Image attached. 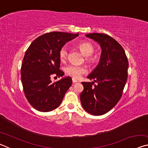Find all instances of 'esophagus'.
I'll return each mask as SVG.
<instances>
[{"label":"esophagus","instance_id":"esophagus-1","mask_svg":"<svg viewBox=\"0 0 148 148\" xmlns=\"http://www.w3.org/2000/svg\"><path fill=\"white\" fill-rule=\"evenodd\" d=\"M72 82H73L74 84L76 83V82H77V80L76 79H75V78H72Z\"/></svg>","mask_w":148,"mask_h":148}]
</instances>
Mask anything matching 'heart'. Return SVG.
<instances>
[{
  "label": "heart",
  "mask_w": 148,
  "mask_h": 148,
  "mask_svg": "<svg viewBox=\"0 0 148 148\" xmlns=\"http://www.w3.org/2000/svg\"><path fill=\"white\" fill-rule=\"evenodd\" d=\"M78 47L81 51L83 53L85 56L87 57V61L88 62H92L94 61V58L92 57H89L91 56L94 51V47L92 45L88 42H83L79 43ZM69 53L68 47L66 46H62L59 50V58L62 61H64L66 59ZM87 70L84 66H78L76 64H69L65 67V72L69 76L73 77L74 78H79L86 72Z\"/></svg>",
  "instance_id": "heart-1"
}]
</instances>
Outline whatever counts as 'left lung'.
Returning <instances> with one entry per match:
<instances>
[{
  "mask_svg": "<svg viewBox=\"0 0 148 148\" xmlns=\"http://www.w3.org/2000/svg\"><path fill=\"white\" fill-rule=\"evenodd\" d=\"M86 36L98 42L102 52L99 63L87 76L97 84L82 82L84 91L80 101L86 112L101 116L113 108L121 99L128 76L129 62L122 46L109 35L91 33Z\"/></svg>",
  "mask_w": 148,
  "mask_h": 148,
  "instance_id": "obj_1",
  "label": "left lung"
}]
</instances>
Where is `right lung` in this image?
Masks as SVG:
<instances>
[{"label":"right lung","mask_w":148,"mask_h":148,"mask_svg":"<svg viewBox=\"0 0 148 148\" xmlns=\"http://www.w3.org/2000/svg\"><path fill=\"white\" fill-rule=\"evenodd\" d=\"M78 35L51 32L35 39L27 49L21 64V82L25 95L34 108L46 112L61 104L72 80L68 76L53 83L51 77L64 75L59 70V50Z\"/></svg>","instance_id":"obj_1"}]
</instances>
